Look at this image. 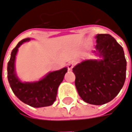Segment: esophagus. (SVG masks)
<instances>
[{"instance_id":"obj_1","label":"esophagus","mask_w":132,"mask_h":132,"mask_svg":"<svg viewBox=\"0 0 132 132\" xmlns=\"http://www.w3.org/2000/svg\"><path fill=\"white\" fill-rule=\"evenodd\" d=\"M75 65V62L73 61H69L68 64H67V67H68V70L69 71H71L72 69L73 68V66Z\"/></svg>"}]
</instances>
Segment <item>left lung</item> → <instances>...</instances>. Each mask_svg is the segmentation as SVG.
<instances>
[{"label": "left lung", "mask_w": 132, "mask_h": 132, "mask_svg": "<svg viewBox=\"0 0 132 132\" xmlns=\"http://www.w3.org/2000/svg\"><path fill=\"white\" fill-rule=\"evenodd\" d=\"M93 52L97 59L82 61L73 68L75 86L87 103L100 105L110 102L121 90L126 78L127 61L122 46L108 34L95 36Z\"/></svg>", "instance_id": "obj_1"}]
</instances>
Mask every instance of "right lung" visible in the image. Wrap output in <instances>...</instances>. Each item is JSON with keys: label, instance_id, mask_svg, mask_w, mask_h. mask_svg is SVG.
I'll use <instances>...</instances> for the list:
<instances>
[{"label": "right lung", "instance_id": "right-lung-1", "mask_svg": "<svg viewBox=\"0 0 132 132\" xmlns=\"http://www.w3.org/2000/svg\"><path fill=\"white\" fill-rule=\"evenodd\" d=\"M31 39L21 40L13 49L7 63V79L10 88L19 100L33 108H43L53 105L56 98L59 86L68 71L67 67L49 72L40 80L34 82H22L15 71V58L18 48Z\"/></svg>", "mask_w": 132, "mask_h": 132}]
</instances>
